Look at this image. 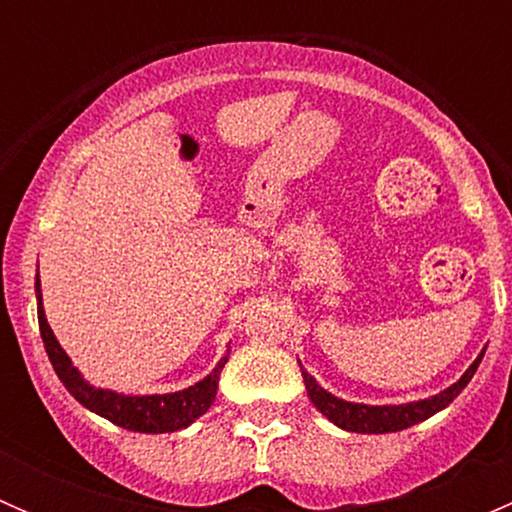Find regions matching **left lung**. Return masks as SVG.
<instances>
[{
  "label": "left lung",
  "instance_id": "obj_1",
  "mask_svg": "<svg viewBox=\"0 0 512 512\" xmlns=\"http://www.w3.org/2000/svg\"><path fill=\"white\" fill-rule=\"evenodd\" d=\"M480 359L483 354L468 366L466 374L456 381L453 386H448L446 391L436 394L433 399L426 401H414V404L406 406H364V404H349V401L337 399L329 391H324L317 381L312 379L309 374H304V384H307L309 399L312 404L322 411L324 416L329 418L332 423H337L339 428L344 431H354V433H391V431H404V428L414 426V423L426 421L428 416H433L436 411L446 409L458 394L468 386V381L473 379L476 374Z\"/></svg>",
  "mask_w": 512,
  "mask_h": 512
}]
</instances>
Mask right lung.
<instances>
[{
    "label": "right lung",
    "mask_w": 512,
    "mask_h": 512,
    "mask_svg": "<svg viewBox=\"0 0 512 512\" xmlns=\"http://www.w3.org/2000/svg\"><path fill=\"white\" fill-rule=\"evenodd\" d=\"M36 302H39V332L44 339L46 354H49L51 366H54L56 376L64 381L69 394L74 396L79 404L86 409L96 411L98 416L108 418L116 426L128 428V431L141 433H170L178 428L190 426L195 418H200L205 411L213 406L215 394H218L220 369L225 366L227 356L218 364L213 374L205 376L190 389L178 391V394H158V396H121L113 391L94 389L81 379L79 371L74 369L71 359L66 356L64 349L56 342L54 332H51L49 322L44 317V307H41V285L36 280Z\"/></svg>",
    "instance_id": "right-lung-1"
}]
</instances>
